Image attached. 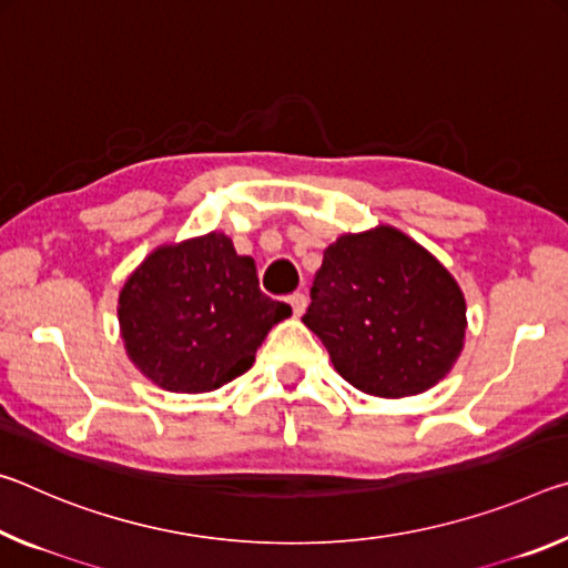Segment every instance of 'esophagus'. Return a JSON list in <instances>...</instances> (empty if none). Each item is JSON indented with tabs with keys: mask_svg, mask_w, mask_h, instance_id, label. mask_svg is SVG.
<instances>
[{
	"mask_svg": "<svg viewBox=\"0 0 568 568\" xmlns=\"http://www.w3.org/2000/svg\"><path fill=\"white\" fill-rule=\"evenodd\" d=\"M286 302L292 304L294 317H302L304 310H306V294H302V292H294V294H290V300H286Z\"/></svg>",
	"mask_w": 568,
	"mask_h": 568,
	"instance_id": "esophagus-1",
	"label": "esophagus"
}]
</instances>
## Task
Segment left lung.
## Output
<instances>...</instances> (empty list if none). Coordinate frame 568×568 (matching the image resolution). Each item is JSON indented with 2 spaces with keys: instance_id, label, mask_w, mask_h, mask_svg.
I'll return each instance as SVG.
<instances>
[{
  "instance_id": "obj_1",
  "label": "left lung",
  "mask_w": 568,
  "mask_h": 568,
  "mask_svg": "<svg viewBox=\"0 0 568 568\" xmlns=\"http://www.w3.org/2000/svg\"><path fill=\"white\" fill-rule=\"evenodd\" d=\"M302 322L349 385L377 397L425 393L466 337V300L438 258L379 226L324 248Z\"/></svg>"
}]
</instances>
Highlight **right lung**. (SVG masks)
<instances>
[{"mask_svg":"<svg viewBox=\"0 0 568 568\" xmlns=\"http://www.w3.org/2000/svg\"><path fill=\"white\" fill-rule=\"evenodd\" d=\"M292 306L258 290L256 264L223 234L153 251L120 292L130 359L171 393H209L251 367Z\"/></svg>","mask_w":568,"mask_h":568,"instance_id":"1","label":"right lung"}]
</instances>
